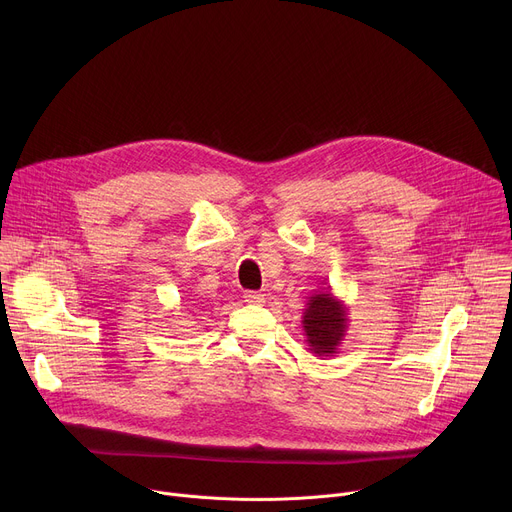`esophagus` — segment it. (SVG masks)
Segmentation results:
<instances>
[{"instance_id": "34e87169", "label": "esophagus", "mask_w": 512, "mask_h": 512, "mask_svg": "<svg viewBox=\"0 0 512 512\" xmlns=\"http://www.w3.org/2000/svg\"><path fill=\"white\" fill-rule=\"evenodd\" d=\"M243 298L247 304H263L265 302V296L259 294V291H245Z\"/></svg>"}]
</instances>
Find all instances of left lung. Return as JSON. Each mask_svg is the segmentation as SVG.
I'll return each mask as SVG.
<instances>
[{
    "label": "left lung",
    "instance_id": "left-lung-1",
    "mask_svg": "<svg viewBox=\"0 0 512 512\" xmlns=\"http://www.w3.org/2000/svg\"><path fill=\"white\" fill-rule=\"evenodd\" d=\"M302 328L312 354L318 358L334 356L348 330V310L344 302L332 294V289L316 291L306 302Z\"/></svg>",
    "mask_w": 512,
    "mask_h": 512
}]
</instances>
